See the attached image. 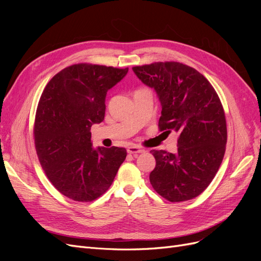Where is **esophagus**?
Returning a JSON list of instances; mask_svg holds the SVG:
<instances>
[{"instance_id":"obj_1","label":"esophagus","mask_w":261,"mask_h":261,"mask_svg":"<svg viewBox=\"0 0 261 261\" xmlns=\"http://www.w3.org/2000/svg\"><path fill=\"white\" fill-rule=\"evenodd\" d=\"M127 152L130 153V154H134V155H137V154H139V153L145 152V150L139 148L138 146H129V147L127 148Z\"/></svg>"}]
</instances>
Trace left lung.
Here are the masks:
<instances>
[{"label":"left lung","instance_id":"8db88e82","mask_svg":"<svg viewBox=\"0 0 261 261\" xmlns=\"http://www.w3.org/2000/svg\"><path fill=\"white\" fill-rule=\"evenodd\" d=\"M133 70L159 98L160 130L178 134L176 153L151 150L155 168L150 183L171 202L193 199L209 186L225 152L226 122L218 94L206 77L178 62Z\"/></svg>","mask_w":261,"mask_h":261}]
</instances>
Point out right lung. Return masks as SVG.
<instances>
[{
	"instance_id": "right-lung-1",
	"label": "right lung",
	"mask_w": 261,
	"mask_h": 261,
	"mask_svg": "<svg viewBox=\"0 0 261 261\" xmlns=\"http://www.w3.org/2000/svg\"><path fill=\"white\" fill-rule=\"evenodd\" d=\"M128 68L75 64L45 86L35 121L39 161L53 186L75 201H92L113 183L125 148L91 144L90 128L105 120L107 92Z\"/></svg>"
}]
</instances>
